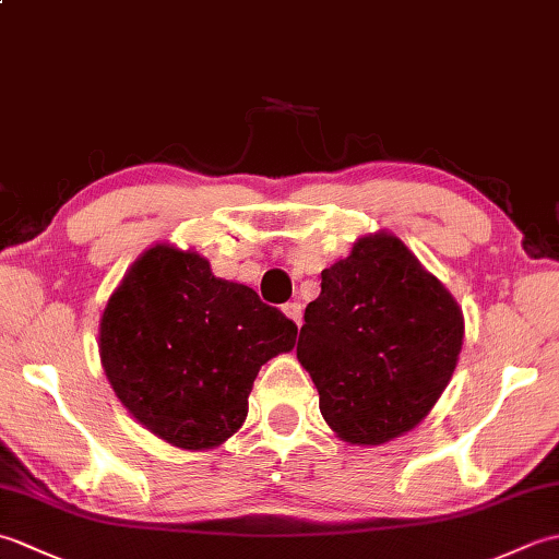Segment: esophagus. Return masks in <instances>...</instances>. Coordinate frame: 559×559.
<instances>
[{
    "label": "esophagus",
    "mask_w": 559,
    "mask_h": 559,
    "mask_svg": "<svg viewBox=\"0 0 559 559\" xmlns=\"http://www.w3.org/2000/svg\"><path fill=\"white\" fill-rule=\"evenodd\" d=\"M283 314H286L293 324L302 326V305L300 302H286V305H283Z\"/></svg>",
    "instance_id": "obj_1"
}]
</instances>
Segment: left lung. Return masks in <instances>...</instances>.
Instances as JSON below:
<instances>
[{
  "instance_id": "left-lung-1",
  "label": "left lung",
  "mask_w": 559,
  "mask_h": 559,
  "mask_svg": "<svg viewBox=\"0 0 559 559\" xmlns=\"http://www.w3.org/2000/svg\"><path fill=\"white\" fill-rule=\"evenodd\" d=\"M463 312L394 233L353 242L322 271L307 305L298 360L343 442L377 447L425 420L456 370Z\"/></svg>"
}]
</instances>
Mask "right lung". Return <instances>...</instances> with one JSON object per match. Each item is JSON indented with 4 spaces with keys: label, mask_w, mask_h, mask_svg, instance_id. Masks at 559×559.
Returning <instances> with one entry per match:
<instances>
[{
    "label": "right lung",
    "mask_w": 559,
    "mask_h": 559,
    "mask_svg": "<svg viewBox=\"0 0 559 559\" xmlns=\"http://www.w3.org/2000/svg\"><path fill=\"white\" fill-rule=\"evenodd\" d=\"M298 326L213 276L197 249L148 247L127 269L98 329L103 372L136 423L177 449H216L240 430L261 365L295 348Z\"/></svg>",
    "instance_id": "add662e5"
}]
</instances>
